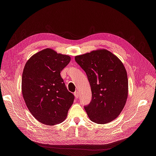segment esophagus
<instances>
[{
  "label": "esophagus",
  "mask_w": 156,
  "mask_h": 156,
  "mask_svg": "<svg viewBox=\"0 0 156 156\" xmlns=\"http://www.w3.org/2000/svg\"><path fill=\"white\" fill-rule=\"evenodd\" d=\"M74 97H75L76 98H79V92H75L74 93Z\"/></svg>",
  "instance_id": "34e87169"
}]
</instances>
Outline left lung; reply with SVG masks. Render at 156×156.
I'll use <instances>...</instances> for the list:
<instances>
[{
  "label": "left lung",
  "instance_id": "1",
  "mask_svg": "<svg viewBox=\"0 0 156 156\" xmlns=\"http://www.w3.org/2000/svg\"><path fill=\"white\" fill-rule=\"evenodd\" d=\"M74 58L85 71L91 87L92 101L85 106L88 116L97 124L110 122L119 117L127 99L128 79L123 63L105 49Z\"/></svg>",
  "mask_w": 156,
  "mask_h": 156
}]
</instances>
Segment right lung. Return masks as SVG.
I'll list each match as a JSON object with an SVG mask.
<instances>
[{"instance_id":"right-lung-1","label":"right lung","mask_w":156,"mask_h":156,"mask_svg":"<svg viewBox=\"0 0 156 156\" xmlns=\"http://www.w3.org/2000/svg\"><path fill=\"white\" fill-rule=\"evenodd\" d=\"M71 57L46 48L33 55L26 62L22 79V92L25 104L39 122L58 124L66 119L74 101L67 90L60 71Z\"/></svg>"}]
</instances>
